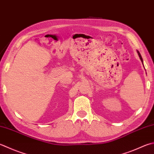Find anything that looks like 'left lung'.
I'll return each mask as SVG.
<instances>
[{
	"mask_svg": "<svg viewBox=\"0 0 154 154\" xmlns=\"http://www.w3.org/2000/svg\"><path fill=\"white\" fill-rule=\"evenodd\" d=\"M137 54H138V55H139V57H140V59H141V62L143 63V59H142V57H141V54H140V53L139 52V51H137Z\"/></svg>",
	"mask_w": 154,
	"mask_h": 154,
	"instance_id": "left-lung-1",
	"label": "left lung"
}]
</instances>
